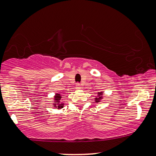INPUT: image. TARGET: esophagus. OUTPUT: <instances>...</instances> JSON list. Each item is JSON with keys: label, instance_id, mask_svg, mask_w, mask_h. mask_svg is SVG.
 <instances>
[{"label": "esophagus", "instance_id": "obj_1", "mask_svg": "<svg viewBox=\"0 0 156 156\" xmlns=\"http://www.w3.org/2000/svg\"><path fill=\"white\" fill-rule=\"evenodd\" d=\"M75 88H76V90H80V89H81V85L80 84H76Z\"/></svg>", "mask_w": 156, "mask_h": 156}]
</instances>
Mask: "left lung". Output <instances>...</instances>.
<instances>
[{"label": "left lung", "mask_w": 156, "mask_h": 156, "mask_svg": "<svg viewBox=\"0 0 156 156\" xmlns=\"http://www.w3.org/2000/svg\"><path fill=\"white\" fill-rule=\"evenodd\" d=\"M104 98V91H99L97 92V97L94 98V103H100Z\"/></svg>", "instance_id": "1"}]
</instances>
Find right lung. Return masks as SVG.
Here are the masks:
<instances>
[{
  "label": "right lung",
  "instance_id": "right-lung-1",
  "mask_svg": "<svg viewBox=\"0 0 156 156\" xmlns=\"http://www.w3.org/2000/svg\"><path fill=\"white\" fill-rule=\"evenodd\" d=\"M62 95L61 94V93H56L54 96V100H53V104L52 106L53 107L57 109H61L64 107L65 103L62 102Z\"/></svg>",
  "mask_w": 156,
  "mask_h": 156
}]
</instances>
